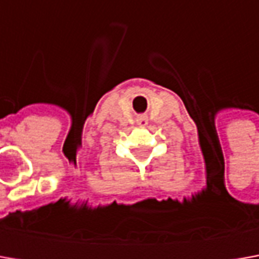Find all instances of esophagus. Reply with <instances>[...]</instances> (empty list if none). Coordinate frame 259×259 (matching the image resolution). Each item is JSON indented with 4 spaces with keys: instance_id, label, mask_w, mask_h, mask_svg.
Returning a JSON list of instances; mask_svg holds the SVG:
<instances>
[{
    "instance_id": "obj_1",
    "label": "esophagus",
    "mask_w": 259,
    "mask_h": 259,
    "mask_svg": "<svg viewBox=\"0 0 259 259\" xmlns=\"http://www.w3.org/2000/svg\"><path fill=\"white\" fill-rule=\"evenodd\" d=\"M138 124L141 125V126H145V125L148 124V119H147V116H145V115H143V116H140V118H138Z\"/></svg>"
}]
</instances>
